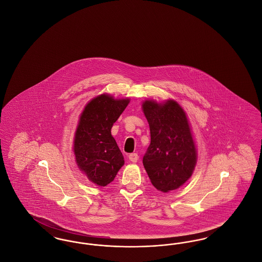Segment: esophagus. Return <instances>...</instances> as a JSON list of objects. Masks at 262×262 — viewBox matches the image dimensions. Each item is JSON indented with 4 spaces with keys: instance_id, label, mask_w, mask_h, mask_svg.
I'll list each match as a JSON object with an SVG mask.
<instances>
[{
    "instance_id": "34e87169",
    "label": "esophagus",
    "mask_w": 262,
    "mask_h": 262,
    "mask_svg": "<svg viewBox=\"0 0 262 262\" xmlns=\"http://www.w3.org/2000/svg\"><path fill=\"white\" fill-rule=\"evenodd\" d=\"M128 159H129L132 162H137V160H138V155H137V153H130V154L128 155Z\"/></svg>"
}]
</instances>
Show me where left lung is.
<instances>
[{"label":"left lung","mask_w":262,"mask_h":262,"mask_svg":"<svg viewBox=\"0 0 262 262\" xmlns=\"http://www.w3.org/2000/svg\"><path fill=\"white\" fill-rule=\"evenodd\" d=\"M142 108L151 137L143 166L158 190L177 189L190 178L196 163V149L187 116L173 100L163 105L147 100Z\"/></svg>","instance_id":"8db88e82"}]
</instances>
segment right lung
Listing matches in <instances>:
<instances>
[{"label": "right lung", "instance_id": "obj_1", "mask_svg": "<svg viewBox=\"0 0 262 262\" xmlns=\"http://www.w3.org/2000/svg\"><path fill=\"white\" fill-rule=\"evenodd\" d=\"M128 102L103 94L91 100L80 116L75 132V159L79 169L100 187L113 182L125 163L111 128Z\"/></svg>", "mask_w": 262, "mask_h": 262}]
</instances>
